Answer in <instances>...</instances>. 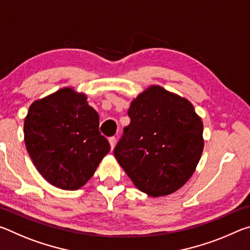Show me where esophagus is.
<instances>
[{
    "mask_svg": "<svg viewBox=\"0 0 250 250\" xmlns=\"http://www.w3.org/2000/svg\"><path fill=\"white\" fill-rule=\"evenodd\" d=\"M109 143H110V146H111V150H113V149H115V146H116L117 139L115 137L109 138Z\"/></svg>",
    "mask_w": 250,
    "mask_h": 250,
    "instance_id": "34e87169",
    "label": "esophagus"
}]
</instances>
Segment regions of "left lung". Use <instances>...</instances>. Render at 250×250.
<instances>
[{"label":"left lung","instance_id":"1","mask_svg":"<svg viewBox=\"0 0 250 250\" xmlns=\"http://www.w3.org/2000/svg\"><path fill=\"white\" fill-rule=\"evenodd\" d=\"M131 122L113 150L133 182L158 197L182 188L195 171L204 140L193 104L160 86L139 95L128 110Z\"/></svg>","mask_w":250,"mask_h":250}]
</instances>
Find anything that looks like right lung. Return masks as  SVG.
Instances as JSON below:
<instances>
[{"label": "right lung", "instance_id": "obj_1", "mask_svg": "<svg viewBox=\"0 0 250 250\" xmlns=\"http://www.w3.org/2000/svg\"><path fill=\"white\" fill-rule=\"evenodd\" d=\"M24 141L41 175L67 191L86 184L110 151L98 113L73 88L34 101L24 120Z\"/></svg>", "mask_w": 250, "mask_h": 250}]
</instances>
